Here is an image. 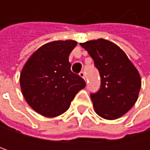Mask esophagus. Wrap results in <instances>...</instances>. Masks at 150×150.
I'll use <instances>...</instances> for the list:
<instances>
[{"label": "esophagus", "mask_w": 150, "mask_h": 150, "mask_svg": "<svg viewBox=\"0 0 150 150\" xmlns=\"http://www.w3.org/2000/svg\"><path fill=\"white\" fill-rule=\"evenodd\" d=\"M79 75H80V76H81V78H83V79L85 80V74H84V72H80Z\"/></svg>", "instance_id": "esophagus-1"}]
</instances>
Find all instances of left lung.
<instances>
[{"label":"left lung","instance_id":"8db88e82","mask_svg":"<svg viewBox=\"0 0 150 150\" xmlns=\"http://www.w3.org/2000/svg\"><path fill=\"white\" fill-rule=\"evenodd\" d=\"M93 58L101 75V88L91 94L96 113L106 120L124 115L136 103L141 76L124 51L114 42L97 39L80 43Z\"/></svg>","mask_w":150,"mask_h":150}]
</instances>
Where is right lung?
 Returning a JSON list of instances; mask_svg holds the SVG:
<instances>
[{"mask_svg": "<svg viewBox=\"0 0 150 150\" xmlns=\"http://www.w3.org/2000/svg\"><path fill=\"white\" fill-rule=\"evenodd\" d=\"M76 45L73 40L47 42L30 55L21 69L22 95L28 104L45 117L65 113L86 86L84 80L70 70L69 56Z\"/></svg>", "mask_w": 150, "mask_h": 150, "instance_id": "obj_1", "label": "right lung"}]
</instances>
